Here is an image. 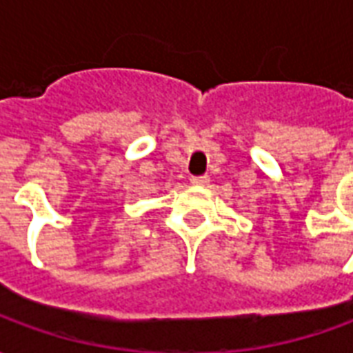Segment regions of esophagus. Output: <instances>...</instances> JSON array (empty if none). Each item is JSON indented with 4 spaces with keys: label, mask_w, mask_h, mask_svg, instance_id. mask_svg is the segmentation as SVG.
I'll use <instances>...</instances> for the list:
<instances>
[{
    "label": "esophagus",
    "mask_w": 353,
    "mask_h": 353,
    "mask_svg": "<svg viewBox=\"0 0 353 353\" xmlns=\"http://www.w3.org/2000/svg\"><path fill=\"white\" fill-rule=\"evenodd\" d=\"M208 181H210V177L208 176H192L191 177L192 185H206Z\"/></svg>",
    "instance_id": "esophagus-1"
}]
</instances>
